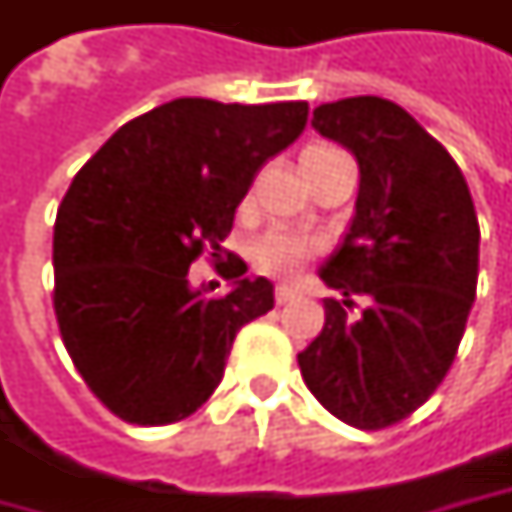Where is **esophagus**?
I'll return each instance as SVG.
<instances>
[{
  "label": "esophagus",
  "mask_w": 512,
  "mask_h": 512,
  "mask_svg": "<svg viewBox=\"0 0 512 512\" xmlns=\"http://www.w3.org/2000/svg\"><path fill=\"white\" fill-rule=\"evenodd\" d=\"M293 296H296V290H293V287H287V285L276 287V305H287Z\"/></svg>",
  "instance_id": "obj_1"
}]
</instances>
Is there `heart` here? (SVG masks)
I'll return each instance as SVG.
<instances>
[{
	"mask_svg": "<svg viewBox=\"0 0 512 512\" xmlns=\"http://www.w3.org/2000/svg\"><path fill=\"white\" fill-rule=\"evenodd\" d=\"M313 253V242L293 230L276 227L253 245V265L270 276H290Z\"/></svg>",
	"mask_w": 512,
	"mask_h": 512,
	"instance_id": "1",
	"label": "heart"
}]
</instances>
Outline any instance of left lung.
Returning a JSON list of instances; mask_svg holds the SVG:
<instances>
[{"label": "left lung", "instance_id": "1", "mask_svg": "<svg viewBox=\"0 0 512 512\" xmlns=\"http://www.w3.org/2000/svg\"><path fill=\"white\" fill-rule=\"evenodd\" d=\"M313 128L359 162L356 216L319 276L325 327L299 353L302 379L336 419L382 430L442 384L479 279V219L453 156L390 99L350 96ZM353 295L368 305L349 316Z\"/></svg>", "mask_w": 512, "mask_h": 512}]
</instances>
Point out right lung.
<instances>
[{
  "label": "right lung",
  "mask_w": 512,
  "mask_h": 512,
  "mask_svg": "<svg viewBox=\"0 0 512 512\" xmlns=\"http://www.w3.org/2000/svg\"><path fill=\"white\" fill-rule=\"evenodd\" d=\"M307 102L185 96L116 130L70 182L53 225V310L93 396L142 427L196 413L236 333L273 307L265 276L207 299L187 270L222 253L259 168L299 139Z\"/></svg>",
  "instance_id": "right-lung-1"
}]
</instances>
